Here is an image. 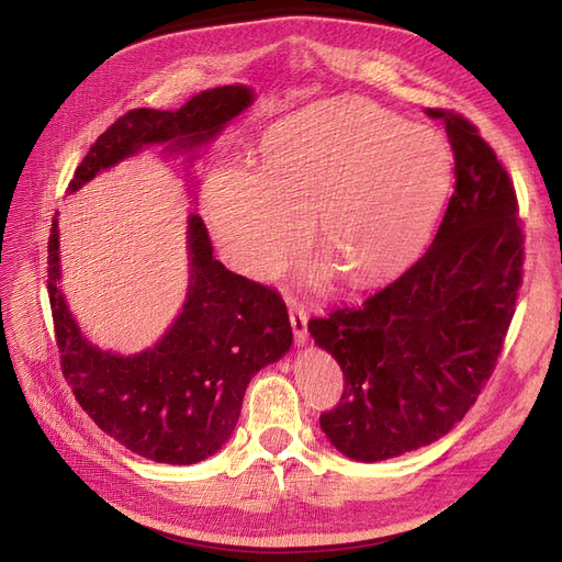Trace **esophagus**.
Here are the masks:
<instances>
[{
	"label": "esophagus",
	"instance_id": "34e87169",
	"mask_svg": "<svg viewBox=\"0 0 562 562\" xmlns=\"http://www.w3.org/2000/svg\"><path fill=\"white\" fill-rule=\"evenodd\" d=\"M307 310H304V304L300 302H293L291 304V326H293V335H295V342L297 345H304L307 342Z\"/></svg>",
	"mask_w": 562,
	"mask_h": 562
}]
</instances>
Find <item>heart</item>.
<instances>
[{
	"label": "heart",
	"instance_id": "b5f03b06",
	"mask_svg": "<svg viewBox=\"0 0 562 562\" xmlns=\"http://www.w3.org/2000/svg\"><path fill=\"white\" fill-rule=\"evenodd\" d=\"M450 149L427 126L368 98L323 100L271 126L260 171L220 164L203 209L236 269L274 279L310 244L349 283L398 269L427 234L450 180Z\"/></svg>",
	"mask_w": 562,
	"mask_h": 562
}]
</instances>
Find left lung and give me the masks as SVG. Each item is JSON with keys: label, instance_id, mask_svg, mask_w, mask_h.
<instances>
[{"label": "left lung", "instance_id": "8db88e82", "mask_svg": "<svg viewBox=\"0 0 562 562\" xmlns=\"http://www.w3.org/2000/svg\"><path fill=\"white\" fill-rule=\"evenodd\" d=\"M446 124L454 192L431 246L398 279L310 321L342 368L345 389L321 415L330 443L380 462L446 436L495 372L522 283L525 234L506 168L452 110Z\"/></svg>", "mask_w": 562, "mask_h": 562}]
</instances>
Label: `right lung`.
Segmentation results:
<instances>
[{"label": "right lung", "mask_w": 562, "mask_h": 562, "mask_svg": "<svg viewBox=\"0 0 562 562\" xmlns=\"http://www.w3.org/2000/svg\"><path fill=\"white\" fill-rule=\"evenodd\" d=\"M250 103L252 91L232 83L192 95L176 112L131 110L91 145L67 192L143 145L168 143L176 151L206 143ZM187 244L190 288L180 316L151 349L114 356L93 347L67 312L56 217L48 236L46 288L63 375L100 429L161 464H196L223 448L250 378L293 345L283 297L217 262L199 215H190Z\"/></svg>", "instance_id": "obj_1"}]
</instances>
